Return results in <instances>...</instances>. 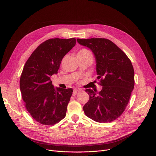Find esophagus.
I'll return each instance as SVG.
<instances>
[{"instance_id": "34e87169", "label": "esophagus", "mask_w": 156, "mask_h": 156, "mask_svg": "<svg viewBox=\"0 0 156 156\" xmlns=\"http://www.w3.org/2000/svg\"><path fill=\"white\" fill-rule=\"evenodd\" d=\"M79 93V91L77 90H74V91L73 92V95L75 96L76 94H78Z\"/></svg>"}]
</instances>
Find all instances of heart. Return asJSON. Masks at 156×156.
<instances>
[{"mask_svg": "<svg viewBox=\"0 0 156 156\" xmlns=\"http://www.w3.org/2000/svg\"><path fill=\"white\" fill-rule=\"evenodd\" d=\"M78 53H82V54H91L90 51L87 48H82L79 51Z\"/></svg>", "mask_w": 156, "mask_h": 156, "instance_id": "b5f03b06", "label": "heart"}]
</instances>
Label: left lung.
Instances as JSON below:
<instances>
[{"instance_id":"obj_1","label":"left lung","mask_w":156,"mask_h":156,"mask_svg":"<svg viewBox=\"0 0 156 156\" xmlns=\"http://www.w3.org/2000/svg\"><path fill=\"white\" fill-rule=\"evenodd\" d=\"M93 52L101 91L87 89L89 100L83 106L85 115L99 122L118 118L126 109L135 85L134 69L126 54L106 38L77 39Z\"/></svg>"}]
</instances>
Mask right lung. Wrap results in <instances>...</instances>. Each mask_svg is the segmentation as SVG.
Here are the masks:
<instances>
[{
	"instance_id": "1",
	"label": "right lung",
	"mask_w": 156,
	"mask_h": 156,
	"mask_svg": "<svg viewBox=\"0 0 156 156\" xmlns=\"http://www.w3.org/2000/svg\"><path fill=\"white\" fill-rule=\"evenodd\" d=\"M75 44V38L48 39L24 66L20 81L22 99L31 116L40 124L54 125L66 116L73 90L54 88L51 76L57 73L64 56Z\"/></svg>"
}]
</instances>
